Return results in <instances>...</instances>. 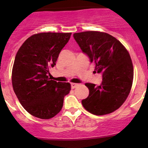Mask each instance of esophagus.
Wrapping results in <instances>:
<instances>
[{"instance_id": "esophagus-1", "label": "esophagus", "mask_w": 148, "mask_h": 148, "mask_svg": "<svg viewBox=\"0 0 148 148\" xmlns=\"http://www.w3.org/2000/svg\"><path fill=\"white\" fill-rule=\"evenodd\" d=\"M78 85H79L78 84H74V83H72V84H71V88H72V89H74V88L77 87Z\"/></svg>"}]
</instances>
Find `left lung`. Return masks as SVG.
Returning a JSON list of instances; mask_svg holds the SVG:
<instances>
[{
    "instance_id": "8db88e82",
    "label": "left lung",
    "mask_w": 148,
    "mask_h": 148,
    "mask_svg": "<svg viewBox=\"0 0 148 148\" xmlns=\"http://www.w3.org/2000/svg\"><path fill=\"white\" fill-rule=\"evenodd\" d=\"M82 51L94 62L95 70L102 74L100 86L87 83L89 95L81 101L88 112L97 115L118 109L130 94L134 78L130 53L121 42L112 35L98 31L74 34Z\"/></svg>"
}]
</instances>
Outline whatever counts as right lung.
<instances>
[{
    "mask_svg": "<svg viewBox=\"0 0 148 148\" xmlns=\"http://www.w3.org/2000/svg\"><path fill=\"white\" fill-rule=\"evenodd\" d=\"M71 33H41L28 37L16 53L12 72L14 91L22 106L30 115L50 119L62 109L69 83L56 82L49 77L59 53Z\"/></svg>",
    "mask_w": 148,
    "mask_h": 148,
    "instance_id": "obj_1",
    "label": "right lung"
}]
</instances>
